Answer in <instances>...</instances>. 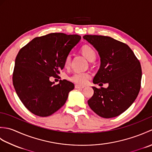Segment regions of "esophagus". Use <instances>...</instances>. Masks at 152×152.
<instances>
[{
    "label": "esophagus",
    "mask_w": 152,
    "mask_h": 152,
    "mask_svg": "<svg viewBox=\"0 0 152 152\" xmlns=\"http://www.w3.org/2000/svg\"><path fill=\"white\" fill-rule=\"evenodd\" d=\"M85 88V86H80V85H75V88L76 89H83V88Z\"/></svg>",
    "instance_id": "1"
}]
</instances>
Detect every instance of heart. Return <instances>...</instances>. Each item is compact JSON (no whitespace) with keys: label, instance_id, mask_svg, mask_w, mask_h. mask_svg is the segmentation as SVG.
<instances>
[{"label":"heart","instance_id":"b5f03b06","mask_svg":"<svg viewBox=\"0 0 152 152\" xmlns=\"http://www.w3.org/2000/svg\"><path fill=\"white\" fill-rule=\"evenodd\" d=\"M81 51L82 54L84 56V57L88 59L89 62H93L94 61L96 58V53L95 50L93 48L86 45L83 46L82 49ZM71 62V56L70 54L67 55L65 59H64V65L65 66H69L70 65ZM90 77V74L88 72H74L72 75L70 76V80L72 82L77 83V84L80 85H83L88 82Z\"/></svg>","mask_w":152,"mask_h":152}]
</instances>
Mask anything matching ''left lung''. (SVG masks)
<instances>
[{
    "mask_svg": "<svg viewBox=\"0 0 152 152\" xmlns=\"http://www.w3.org/2000/svg\"><path fill=\"white\" fill-rule=\"evenodd\" d=\"M101 57V66L93 83H108L107 88L93 87L89 107L104 118H114L127 110L140 89L142 69L139 61L127 44L109 37L85 35ZM102 84V83H100Z\"/></svg>",
    "mask_w": 152,
    "mask_h": 152,
    "instance_id": "left-lung-1",
    "label": "left lung"
}]
</instances>
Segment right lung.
<instances>
[{
  "label": "right lung",
  "instance_id": "add662e5",
  "mask_svg": "<svg viewBox=\"0 0 152 152\" xmlns=\"http://www.w3.org/2000/svg\"><path fill=\"white\" fill-rule=\"evenodd\" d=\"M77 34L50 33L34 38L19 50L15 61L13 85L23 104L40 117H46L60 109L74 88L72 82L56 77L64 66V59L79 42Z\"/></svg>",
  "mask_w": 152,
  "mask_h": 152
}]
</instances>
